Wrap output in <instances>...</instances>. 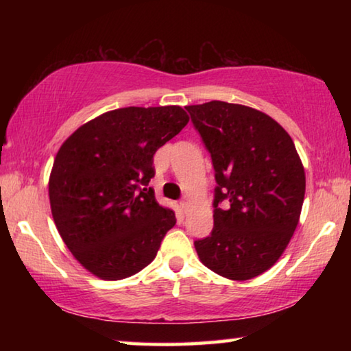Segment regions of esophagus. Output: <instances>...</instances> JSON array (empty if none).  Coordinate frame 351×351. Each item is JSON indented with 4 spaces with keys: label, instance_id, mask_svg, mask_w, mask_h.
I'll list each match as a JSON object with an SVG mask.
<instances>
[{
    "label": "esophagus",
    "instance_id": "1",
    "mask_svg": "<svg viewBox=\"0 0 351 351\" xmlns=\"http://www.w3.org/2000/svg\"><path fill=\"white\" fill-rule=\"evenodd\" d=\"M180 204H181V207H182L184 210H187L189 206H190V198H189V197H184V198L181 199Z\"/></svg>",
    "mask_w": 351,
    "mask_h": 351
}]
</instances>
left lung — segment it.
<instances>
[{
    "instance_id": "1",
    "label": "left lung",
    "mask_w": 351,
    "mask_h": 351,
    "mask_svg": "<svg viewBox=\"0 0 351 351\" xmlns=\"http://www.w3.org/2000/svg\"><path fill=\"white\" fill-rule=\"evenodd\" d=\"M186 110L218 184L213 230L195 249L215 274L249 280L274 266L293 239L305 198L304 164L287 130L263 111L221 100Z\"/></svg>"
}]
</instances>
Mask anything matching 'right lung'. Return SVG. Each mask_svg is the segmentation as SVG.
Returning a JSON list of instances; mask_svg holds the SVG:
<instances>
[{
    "label": "right lung",
    "instance_id": "add662e5",
    "mask_svg": "<svg viewBox=\"0 0 351 351\" xmlns=\"http://www.w3.org/2000/svg\"><path fill=\"white\" fill-rule=\"evenodd\" d=\"M178 105L127 106L83 123L58 148L49 203L64 245L102 280L138 274L176 223L147 187L153 154L187 125Z\"/></svg>",
    "mask_w": 351,
    "mask_h": 351
}]
</instances>
